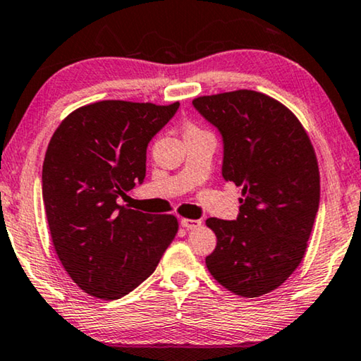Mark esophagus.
Segmentation results:
<instances>
[{"mask_svg": "<svg viewBox=\"0 0 361 361\" xmlns=\"http://www.w3.org/2000/svg\"><path fill=\"white\" fill-rule=\"evenodd\" d=\"M180 224L182 227H185V229H197V227L202 226V221L200 219H188V218H182L180 219Z\"/></svg>", "mask_w": 361, "mask_h": 361, "instance_id": "esophagus-1", "label": "esophagus"}]
</instances>
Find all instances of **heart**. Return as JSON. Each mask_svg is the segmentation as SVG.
<instances>
[{"instance_id": "1", "label": "heart", "mask_w": 361, "mask_h": 361, "mask_svg": "<svg viewBox=\"0 0 361 361\" xmlns=\"http://www.w3.org/2000/svg\"><path fill=\"white\" fill-rule=\"evenodd\" d=\"M188 129H195V127H192V126H190V127H188Z\"/></svg>"}]
</instances>
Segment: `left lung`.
I'll use <instances>...</instances> for the list:
<instances>
[{
    "mask_svg": "<svg viewBox=\"0 0 361 361\" xmlns=\"http://www.w3.org/2000/svg\"><path fill=\"white\" fill-rule=\"evenodd\" d=\"M223 137V177L242 188L235 221L207 219L218 243L207 268L240 297L279 287L302 263L319 207V169L300 121L264 93L192 102Z\"/></svg>",
    "mask_w": 361,
    "mask_h": 361,
    "instance_id": "8db88e82",
    "label": "left lung"
}]
</instances>
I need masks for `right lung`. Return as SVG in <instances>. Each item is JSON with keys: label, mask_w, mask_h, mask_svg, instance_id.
<instances>
[{"label": "right lung", "mask_w": 361, "mask_h": 361, "mask_svg": "<svg viewBox=\"0 0 361 361\" xmlns=\"http://www.w3.org/2000/svg\"><path fill=\"white\" fill-rule=\"evenodd\" d=\"M179 109L106 99L72 111L54 130L42 190L59 262L82 290L103 300L127 295L157 269L179 229L173 214L118 204L142 184L147 147Z\"/></svg>", "instance_id": "1"}]
</instances>
